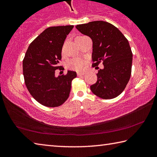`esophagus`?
I'll list each match as a JSON object with an SVG mask.
<instances>
[{"label": "esophagus", "instance_id": "esophagus-1", "mask_svg": "<svg viewBox=\"0 0 157 157\" xmlns=\"http://www.w3.org/2000/svg\"><path fill=\"white\" fill-rule=\"evenodd\" d=\"M77 74H78V76H81V75H85V73L84 72H78L77 73Z\"/></svg>", "mask_w": 157, "mask_h": 157}]
</instances>
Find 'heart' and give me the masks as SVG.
I'll list each match as a JSON object with an SVG mask.
<instances>
[{"mask_svg": "<svg viewBox=\"0 0 157 157\" xmlns=\"http://www.w3.org/2000/svg\"><path fill=\"white\" fill-rule=\"evenodd\" d=\"M86 63V60L79 59V58H73L68 61V62L66 63V66L71 70L81 71L84 68Z\"/></svg>", "mask_w": 157, "mask_h": 157, "instance_id": "1", "label": "heart"}]
</instances>
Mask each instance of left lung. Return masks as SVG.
<instances>
[{
	"label": "left lung",
	"mask_w": 157,
	"mask_h": 157,
	"mask_svg": "<svg viewBox=\"0 0 157 157\" xmlns=\"http://www.w3.org/2000/svg\"><path fill=\"white\" fill-rule=\"evenodd\" d=\"M76 28L92 39L93 67L101 62L104 65L96 74V83L90 86L93 94L105 100L118 96L132 73V52L128 40L118 28L106 21H92L77 25Z\"/></svg>",
	"instance_id": "left-lung-1"
}]
</instances>
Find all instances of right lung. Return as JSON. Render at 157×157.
Listing matches in <instances>:
<instances>
[{
    "label": "right lung",
    "mask_w": 157,
    "mask_h": 157,
    "mask_svg": "<svg viewBox=\"0 0 157 157\" xmlns=\"http://www.w3.org/2000/svg\"><path fill=\"white\" fill-rule=\"evenodd\" d=\"M73 25L53 26L46 29L30 44L23 60L25 86L32 96L48 107H59L69 97L75 71L55 75L62 70V49Z\"/></svg>",
    "instance_id": "1"
}]
</instances>
